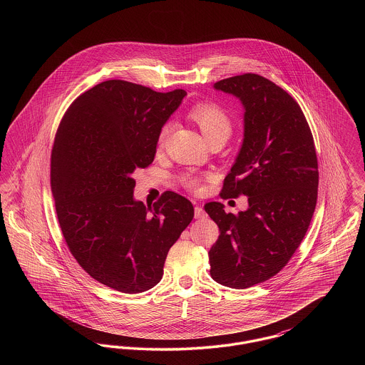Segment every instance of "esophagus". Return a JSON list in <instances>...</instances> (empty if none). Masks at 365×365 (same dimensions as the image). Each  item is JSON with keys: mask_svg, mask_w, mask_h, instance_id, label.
<instances>
[{"mask_svg": "<svg viewBox=\"0 0 365 365\" xmlns=\"http://www.w3.org/2000/svg\"><path fill=\"white\" fill-rule=\"evenodd\" d=\"M207 216V213H205V210L202 209L201 205H195V208H194V217L195 219H204Z\"/></svg>", "mask_w": 365, "mask_h": 365, "instance_id": "obj_1", "label": "esophagus"}]
</instances>
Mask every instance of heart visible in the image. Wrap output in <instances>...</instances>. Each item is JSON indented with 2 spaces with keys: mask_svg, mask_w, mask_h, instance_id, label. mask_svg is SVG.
Wrapping results in <instances>:
<instances>
[{
  "mask_svg": "<svg viewBox=\"0 0 365 365\" xmlns=\"http://www.w3.org/2000/svg\"><path fill=\"white\" fill-rule=\"evenodd\" d=\"M189 116L191 120L200 127V130L208 140L217 137L228 138V135L231 134V130H232L231 118L220 105L213 104V103H200L191 108L189 110ZM170 131H171V123H164L158 131L160 145L164 143ZM182 183L192 192H200L204 187L202 179L190 174L182 176Z\"/></svg>",
  "mask_w": 365,
  "mask_h": 365,
  "instance_id": "b5f03b06",
  "label": "heart"
}]
</instances>
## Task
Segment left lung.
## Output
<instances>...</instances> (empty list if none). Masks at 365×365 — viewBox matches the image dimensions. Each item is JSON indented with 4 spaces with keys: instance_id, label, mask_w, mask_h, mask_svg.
Listing matches in <instances>:
<instances>
[{
    "instance_id": "1",
    "label": "left lung",
    "mask_w": 365,
    "mask_h": 365,
    "mask_svg": "<svg viewBox=\"0 0 365 365\" xmlns=\"http://www.w3.org/2000/svg\"><path fill=\"white\" fill-rule=\"evenodd\" d=\"M245 106V138L220 197L246 195L249 208H204L220 235L209 250L210 277L247 289L275 277L304 240L317 201L319 168L312 133L294 98L269 79L243 73L215 83Z\"/></svg>"
}]
</instances>
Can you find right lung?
Here are the masks:
<instances>
[{
  "instance_id": "obj_1",
  "label": "right lung",
  "mask_w": 365,
  "mask_h": 365,
  "mask_svg": "<svg viewBox=\"0 0 365 365\" xmlns=\"http://www.w3.org/2000/svg\"><path fill=\"white\" fill-rule=\"evenodd\" d=\"M185 96L105 81L81 94L58 124L51 158L58 225L78 264L113 290L156 286L168 250L194 217L190 201L174 191L152 208L133 197V173L153 163L158 131Z\"/></svg>"
}]
</instances>
